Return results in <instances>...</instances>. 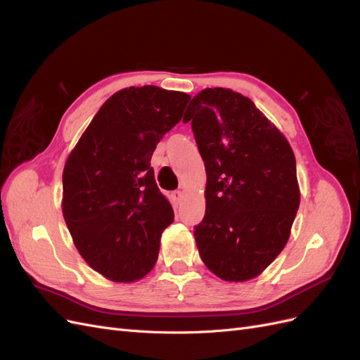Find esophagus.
<instances>
[{"instance_id":"esophagus-1","label":"esophagus","mask_w":360,"mask_h":360,"mask_svg":"<svg viewBox=\"0 0 360 360\" xmlns=\"http://www.w3.org/2000/svg\"><path fill=\"white\" fill-rule=\"evenodd\" d=\"M172 200L176 204H179L183 200V192L181 191H174L172 192Z\"/></svg>"}]
</instances>
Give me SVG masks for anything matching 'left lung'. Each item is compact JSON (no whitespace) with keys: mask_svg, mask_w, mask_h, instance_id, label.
Segmentation results:
<instances>
[{"mask_svg":"<svg viewBox=\"0 0 360 360\" xmlns=\"http://www.w3.org/2000/svg\"><path fill=\"white\" fill-rule=\"evenodd\" d=\"M186 112L207 172L205 214L193 231L200 257L224 281L252 279L290 237L300 202L296 158L240 93L205 89Z\"/></svg>","mask_w":360,"mask_h":360,"instance_id":"8db88e82","label":"left lung"}]
</instances>
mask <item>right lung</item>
I'll list each match as a JSON object with an SVG mask.
<instances>
[{
  "instance_id": "1",
  "label": "right lung",
  "mask_w": 360,
  "mask_h": 360,
  "mask_svg": "<svg viewBox=\"0 0 360 360\" xmlns=\"http://www.w3.org/2000/svg\"><path fill=\"white\" fill-rule=\"evenodd\" d=\"M191 96L155 85L108 99L68 158L63 214L73 243L96 271L134 282L153 269L174 212L160 193L151 156Z\"/></svg>"
}]
</instances>
